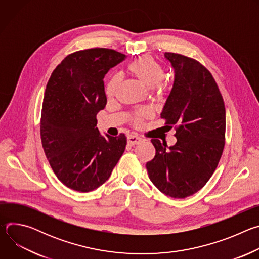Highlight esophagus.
Returning a JSON list of instances; mask_svg holds the SVG:
<instances>
[{"mask_svg": "<svg viewBox=\"0 0 259 259\" xmlns=\"http://www.w3.org/2000/svg\"><path fill=\"white\" fill-rule=\"evenodd\" d=\"M127 141L130 145H135V144H138L142 141V138L138 137L137 135H134V134H130L127 136Z\"/></svg>", "mask_w": 259, "mask_h": 259, "instance_id": "esophagus-1", "label": "esophagus"}]
</instances>
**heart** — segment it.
<instances>
[{"instance_id":"b5f03b06","label":"heart","mask_w":259,"mask_h":259,"mask_svg":"<svg viewBox=\"0 0 259 259\" xmlns=\"http://www.w3.org/2000/svg\"><path fill=\"white\" fill-rule=\"evenodd\" d=\"M127 70L142 85L147 88H152L155 95L159 97L164 95L166 91V86L162 80L164 79L165 71L163 66L155 58L149 55L141 56L129 63L127 66ZM119 83V75H114L110 77L105 87V92L107 96H113L115 94ZM145 116H147L146 112H144V110L140 112L139 118H137L135 122L138 124L140 122V118Z\"/></svg>"}]
</instances>
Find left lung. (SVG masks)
Returning a JSON list of instances; mask_svg holds the SVG:
<instances>
[{
  "label": "left lung",
  "mask_w": 259,
  "mask_h": 259,
  "mask_svg": "<svg viewBox=\"0 0 259 259\" xmlns=\"http://www.w3.org/2000/svg\"><path fill=\"white\" fill-rule=\"evenodd\" d=\"M174 68V83L161 113L176 129V143L152 139L155 158L146 163L150 179L166 196L190 197L215 171L225 147L226 107L211 72L199 61L166 52Z\"/></svg>",
  "instance_id": "8db88e82"
}]
</instances>
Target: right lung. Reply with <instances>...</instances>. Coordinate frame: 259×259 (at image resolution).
Returning a JSON list of instances; mask_svg holds the SVG:
<instances>
[{
	"label": "right lung",
	"mask_w": 259,
	"mask_h": 259,
	"mask_svg": "<svg viewBox=\"0 0 259 259\" xmlns=\"http://www.w3.org/2000/svg\"><path fill=\"white\" fill-rule=\"evenodd\" d=\"M126 55L92 48L67 55L48 81L41 116L45 155L67 188L91 192L103 184L122 157L124 133L102 136L96 115L106 104L103 78Z\"/></svg>",
	"instance_id": "1"
}]
</instances>
